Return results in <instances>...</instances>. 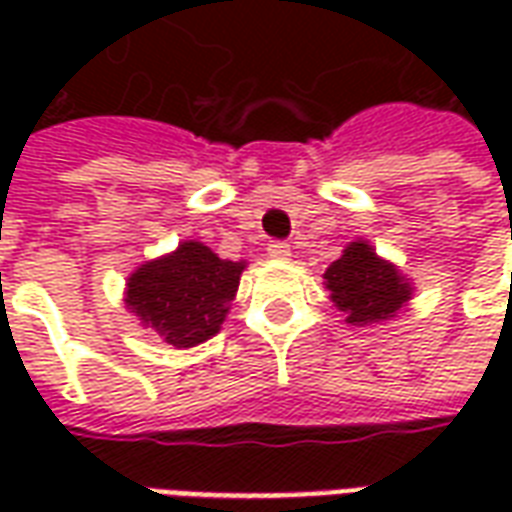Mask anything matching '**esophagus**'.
I'll use <instances>...</instances> for the list:
<instances>
[{"label": "esophagus", "mask_w": 512, "mask_h": 512, "mask_svg": "<svg viewBox=\"0 0 512 512\" xmlns=\"http://www.w3.org/2000/svg\"><path fill=\"white\" fill-rule=\"evenodd\" d=\"M266 252H268V257H274V260H288L290 244L288 241H268Z\"/></svg>", "instance_id": "34e87169"}]
</instances>
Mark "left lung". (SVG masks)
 Here are the masks:
<instances>
[{"label": "left lung", "instance_id": "8db88e82", "mask_svg": "<svg viewBox=\"0 0 512 512\" xmlns=\"http://www.w3.org/2000/svg\"><path fill=\"white\" fill-rule=\"evenodd\" d=\"M323 279L337 310L345 312V321L354 326L392 318L411 296L397 268L376 257L365 241L348 246L343 257L326 268Z\"/></svg>", "mask_w": 512, "mask_h": 512}]
</instances>
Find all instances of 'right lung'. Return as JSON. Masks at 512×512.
Returning a JSON list of instances; mask_svg holds the SVG:
<instances>
[{
	"instance_id": "right-lung-1",
	"label": "right lung",
	"mask_w": 512,
	"mask_h": 512,
	"mask_svg": "<svg viewBox=\"0 0 512 512\" xmlns=\"http://www.w3.org/2000/svg\"><path fill=\"white\" fill-rule=\"evenodd\" d=\"M241 271L244 263L222 260L208 246L186 241L131 274L126 304L169 345L191 348L219 332Z\"/></svg>"
}]
</instances>
